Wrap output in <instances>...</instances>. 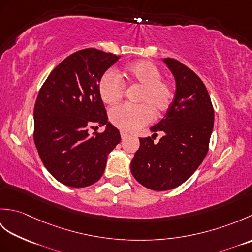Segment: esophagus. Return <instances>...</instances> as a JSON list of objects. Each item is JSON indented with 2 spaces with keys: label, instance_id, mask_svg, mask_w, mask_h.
I'll return each mask as SVG.
<instances>
[{
  "label": "esophagus",
  "instance_id": "obj_1",
  "mask_svg": "<svg viewBox=\"0 0 252 252\" xmlns=\"http://www.w3.org/2000/svg\"><path fill=\"white\" fill-rule=\"evenodd\" d=\"M120 134H121V137H122V140H125V138H126V137H127V134H126V132H123V131H121V133H120Z\"/></svg>",
  "mask_w": 252,
  "mask_h": 252
}]
</instances>
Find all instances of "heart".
<instances>
[{
    "instance_id": "1",
    "label": "heart",
    "mask_w": 252,
    "mask_h": 252,
    "mask_svg": "<svg viewBox=\"0 0 252 252\" xmlns=\"http://www.w3.org/2000/svg\"><path fill=\"white\" fill-rule=\"evenodd\" d=\"M123 77L133 84L140 85L137 106L122 105L110 111V120L125 132H134L153 119V116L161 117L168 111L173 100V90L161 79L160 69L149 61L141 60L126 65ZM100 98L105 104L115 105L122 99L126 92L125 84L118 74L108 70L101 76L98 83Z\"/></svg>"
}]
</instances>
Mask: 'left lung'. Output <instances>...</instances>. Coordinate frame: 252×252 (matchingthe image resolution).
<instances>
[{
  "label": "left lung",
  "instance_id": "8db88e82",
  "mask_svg": "<svg viewBox=\"0 0 252 252\" xmlns=\"http://www.w3.org/2000/svg\"><path fill=\"white\" fill-rule=\"evenodd\" d=\"M161 62L173 74L175 94L163 119L151 131L164 135L157 144L149 136L140 138L131 162L138 183L157 191L175 189L198 169L208 153L215 121L210 96L200 78L172 58Z\"/></svg>",
  "mask_w": 252,
  "mask_h": 252
}]
</instances>
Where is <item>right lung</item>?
Listing matches in <instances>:
<instances>
[{
    "label": "right lung",
    "mask_w": 252,
    "mask_h": 252,
    "mask_svg": "<svg viewBox=\"0 0 252 252\" xmlns=\"http://www.w3.org/2000/svg\"><path fill=\"white\" fill-rule=\"evenodd\" d=\"M119 58L96 49L73 53L50 73L37 95L35 147L47 171L63 185L80 189L97 182L121 141L98 91L101 76ZM94 124L105 130L91 137L88 127Z\"/></svg>",
    "instance_id": "add662e5"
}]
</instances>
